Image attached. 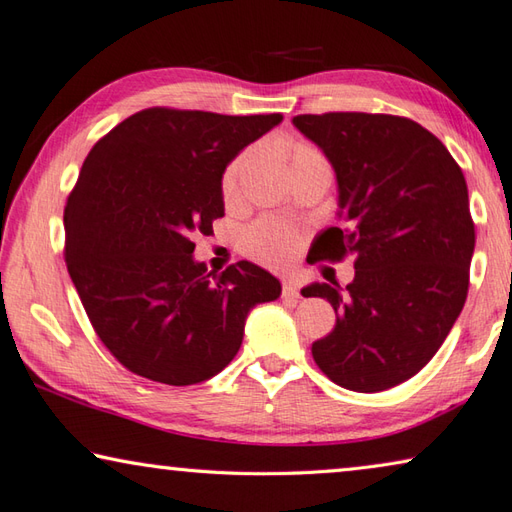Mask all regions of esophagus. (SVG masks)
Returning <instances> with one entry per match:
<instances>
[{"instance_id": "1", "label": "esophagus", "mask_w": 512, "mask_h": 512, "mask_svg": "<svg viewBox=\"0 0 512 512\" xmlns=\"http://www.w3.org/2000/svg\"><path fill=\"white\" fill-rule=\"evenodd\" d=\"M281 297H284V299H299V288L292 284V281H284V286H281Z\"/></svg>"}]
</instances>
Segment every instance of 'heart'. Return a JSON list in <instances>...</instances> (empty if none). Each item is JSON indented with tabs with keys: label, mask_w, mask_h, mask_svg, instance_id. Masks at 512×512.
<instances>
[{
	"label": "heart",
	"mask_w": 512,
	"mask_h": 512,
	"mask_svg": "<svg viewBox=\"0 0 512 512\" xmlns=\"http://www.w3.org/2000/svg\"><path fill=\"white\" fill-rule=\"evenodd\" d=\"M279 151L290 162V169L297 171L306 165H328L317 147L303 140H281ZM253 162V151H242L235 160L228 162L222 176V195L226 202H233L239 195L244 173ZM244 253L255 262L270 268H286L297 257L301 248V235L295 228L279 220H259L248 228L242 237Z\"/></svg>",
	"instance_id": "b5f03b06"
}]
</instances>
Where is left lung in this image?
<instances>
[{
	"instance_id": "1",
	"label": "left lung",
	"mask_w": 512,
	"mask_h": 512,
	"mask_svg": "<svg viewBox=\"0 0 512 512\" xmlns=\"http://www.w3.org/2000/svg\"><path fill=\"white\" fill-rule=\"evenodd\" d=\"M339 182V217L312 246L319 262L354 257V281L310 284L336 312L312 343L332 383L374 394L405 383L447 339L469 292L475 224L464 173L449 149L411 118L365 112L301 114Z\"/></svg>"
}]
</instances>
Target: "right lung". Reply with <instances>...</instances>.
Segmentation results:
<instances>
[{
  "label": "right lung",
  "mask_w": 512,
  "mask_h": 512,
  "mask_svg": "<svg viewBox=\"0 0 512 512\" xmlns=\"http://www.w3.org/2000/svg\"><path fill=\"white\" fill-rule=\"evenodd\" d=\"M281 114L149 107L85 158L65 204V264L94 332L129 372L165 385L220 374L257 303L281 284L250 262L222 275L193 259V235L224 215L222 173Z\"/></svg>",
  "instance_id": "obj_1"
}]
</instances>
